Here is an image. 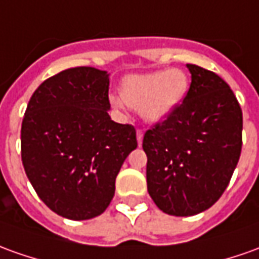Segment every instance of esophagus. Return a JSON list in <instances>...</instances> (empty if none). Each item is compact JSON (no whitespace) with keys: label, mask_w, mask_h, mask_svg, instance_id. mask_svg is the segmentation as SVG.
<instances>
[{"label":"esophagus","mask_w":259,"mask_h":259,"mask_svg":"<svg viewBox=\"0 0 259 259\" xmlns=\"http://www.w3.org/2000/svg\"><path fill=\"white\" fill-rule=\"evenodd\" d=\"M142 138H144V131L142 130H137V141H138V144H142Z\"/></svg>","instance_id":"esophagus-1"}]
</instances>
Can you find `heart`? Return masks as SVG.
<instances>
[{
	"label": "heart",
	"instance_id": "1",
	"mask_svg": "<svg viewBox=\"0 0 259 259\" xmlns=\"http://www.w3.org/2000/svg\"><path fill=\"white\" fill-rule=\"evenodd\" d=\"M187 87L189 83L183 72L159 70L126 77L121 93L126 104L141 108L148 121H160L181 104ZM111 103L115 107L122 106V101L117 97H111Z\"/></svg>",
	"mask_w": 259,
	"mask_h": 259
}]
</instances>
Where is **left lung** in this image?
I'll return each mask as SVG.
<instances>
[{
	"label": "left lung",
	"mask_w": 259,
	"mask_h": 259,
	"mask_svg": "<svg viewBox=\"0 0 259 259\" xmlns=\"http://www.w3.org/2000/svg\"><path fill=\"white\" fill-rule=\"evenodd\" d=\"M192 83L182 104L142 141L148 193L166 214L187 217L222 197L242 147V111L214 72L187 65Z\"/></svg>",
	"instance_id": "obj_1"
}]
</instances>
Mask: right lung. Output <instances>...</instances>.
Masks as SVG:
<instances>
[{
  "instance_id": "right-lung-1",
  "label": "right lung",
  "mask_w": 259,
  "mask_h": 259,
  "mask_svg": "<svg viewBox=\"0 0 259 259\" xmlns=\"http://www.w3.org/2000/svg\"><path fill=\"white\" fill-rule=\"evenodd\" d=\"M108 85L104 70L66 69L37 87L22 119L25 174L40 200L70 220L108 207L119 169L138 145L134 125L110 118Z\"/></svg>"
}]
</instances>
